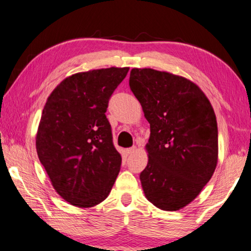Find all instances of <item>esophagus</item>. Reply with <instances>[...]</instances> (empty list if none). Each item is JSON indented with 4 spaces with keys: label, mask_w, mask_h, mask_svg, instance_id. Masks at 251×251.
Here are the masks:
<instances>
[{
    "label": "esophagus",
    "mask_w": 251,
    "mask_h": 251,
    "mask_svg": "<svg viewBox=\"0 0 251 251\" xmlns=\"http://www.w3.org/2000/svg\"><path fill=\"white\" fill-rule=\"evenodd\" d=\"M136 151V147H130V148H128V150H126V155H130V154H132V152H134Z\"/></svg>",
    "instance_id": "esophagus-1"
}]
</instances>
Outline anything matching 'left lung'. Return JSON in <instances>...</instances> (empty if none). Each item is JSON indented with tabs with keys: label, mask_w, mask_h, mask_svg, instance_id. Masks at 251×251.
Segmentation results:
<instances>
[{
	"label": "left lung",
	"mask_w": 251,
	"mask_h": 251,
	"mask_svg": "<svg viewBox=\"0 0 251 251\" xmlns=\"http://www.w3.org/2000/svg\"><path fill=\"white\" fill-rule=\"evenodd\" d=\"M129 86L151 125L148 163L140 173L145 196L163 210H177L201 194L219 155L214 110L201 89L188 79L137 69Z\"/></svg>",
	"instance_id": "1"
}]
</instances>
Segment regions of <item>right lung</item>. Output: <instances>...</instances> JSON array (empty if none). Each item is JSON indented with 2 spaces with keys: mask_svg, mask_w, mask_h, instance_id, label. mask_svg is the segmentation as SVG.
<instances>
[{
  "mask_svg": "<svg viewBox=\"0 0 251 251\" xmlns=\"http://www.w3.org/2000/svg\"><path fill=\"white\" fill-rule=\"evenodd\" d=\"M129 68L79 72L49 96L36 136V150L52 186L71 205L93 207L106 199L121 168L108 100Z\"/></svg>",
  "mask_w": 251,
  "mask_h": 251,
  "instance_id": "1",
  "label": "right lung"
}]
</instances>
